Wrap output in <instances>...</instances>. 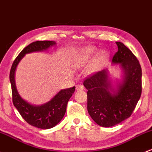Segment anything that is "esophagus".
<instances>
[{"label":"esophagus","mask_w":152,"mask_h":152,"mask_svg":"<svg viewBox=\"0 0 152 152\" xmlns=\"http://www.w3.org/2000/svg\"><path fill=\"white\" fill-rule=\"evenodd\" d=\"M76 90H77V91H79V90H83V89H84V86L81 85V84H77V85H76Z\"/></svg>","instance_id":"1"}]
</instances>
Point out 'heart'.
<instances>
[{"label":"heart","instance_id":"obj_1","mask_svg":"<svg viewBox=\"0 0 152 152\" xmlns=\"http://www.w3.org/2000/svg\"><path fill=\"white\" fill-rule=\"evenodd\" d=\"M97 52V49L94 46H87V47L81 48L76 52L74 57H73V65L78 68L86 66L90 63L92 59L96 55ZM108 56V52L105 50H102L98 52L87 70L89 74H93L98 71L102 65L106 61Z\"/></svg>","mask_w":152,"mask_h":152}]
</instances>
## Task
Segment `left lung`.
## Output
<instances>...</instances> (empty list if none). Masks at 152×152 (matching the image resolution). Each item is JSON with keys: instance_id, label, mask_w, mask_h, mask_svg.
Instances as JSON below:
<instances>
[{"instance_id": "obj_1", "label": "left lung", "mask_w": 152, "mask_h": 152, "mask_svg": "<svg viewBox=\"0 0 152 152\" xmlns=\"http://www.w3.org/2000/svg\"><path fill=\"white\" fill-rule=\"evenodd\" d=\"M118 51L112 64H119L122 72L121 80L113 84L108 69L87 78V111L94 122L109 127L129 118L141 95V67L138 59L124 44L116 42Z\"/></svg>"}]
</instances>
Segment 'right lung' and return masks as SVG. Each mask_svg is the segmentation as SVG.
Masks as SVG:
<instances>
[{
	"mask_svg": "<svg viewBox=\"0 0 152 152\" xmlns=\"http://www.w3.org/2000/svg\"><path fill=\"white\" fill-rule=\"evenodd\" d=\"M55 44V41H38L31 43L22 50L15 59L9 74L14 105L28 124L44 130L54 127L62 120L66 111L68 100L74 92L76 87L61 89L49 101L42 105L30 104L22 98L18 93L15 84V71L18 64L25 55L47 51Z\"/></svg>",
	"mask_w": 152,
	"mask_h": 152,
	"instance_id": "1",
	"label": "right lung"
}]
</instances>
